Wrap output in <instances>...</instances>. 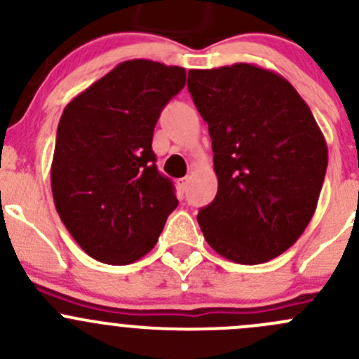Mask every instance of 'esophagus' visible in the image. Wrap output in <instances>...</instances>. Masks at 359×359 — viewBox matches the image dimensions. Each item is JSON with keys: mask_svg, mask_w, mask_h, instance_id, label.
Masks as SVG:
<instances>
[{"mask_svg": "<svg viewBox=\"0 0 359 359\" xmlns=\"http://www.w3.org/2000/svg\"><path fill=\"white\" fill-rule=\"evenodd\" d=\"M187 184H189V180H187V177H186V179H180L179 180V191H180V193H186V191H187Z\"/></svg>", "mask_w": 359, "mask_h": 359, "instance_id": "esophagus-1", "label": "esophagus"}]
</instances>
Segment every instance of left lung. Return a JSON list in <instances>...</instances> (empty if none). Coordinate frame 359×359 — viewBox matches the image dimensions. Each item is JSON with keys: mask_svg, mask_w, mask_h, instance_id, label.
<instances>
[{"mask_svg": "<svg viewBox=\"0 0 359 359\" xmlns=\"http://www.w3.org/2000/svg\"><path fill=\"white\" fill-rule=\"evenodd\" d=\"M187 90L208 123L215 200L198 212L206 243L238 264L281 255L313 219L328 147L283 76L253 64L191 69Z\"/></svg>", "mask_w": 359, "mask_h": 359, "instance_id": "8db88e82", "label": "left lung"}]
</instances>
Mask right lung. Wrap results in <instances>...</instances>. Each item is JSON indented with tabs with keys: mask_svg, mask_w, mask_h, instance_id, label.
Segmentation results:
<instances>
[{
	"mask_svg": "<svg viewBox=\"0 0 359 359\" xmlns=\"http://www.w3.org/2000/svg\"><path fill=\"white\" fill-rule=\"evenodd\" d=\"M186 85V69L126 60L71 100L60 116L52 193L76 243L99 262L125 266L156 245L177 208L153 132Z\"/></svg>",
	"mask_w": 359,
	"mask_h": 359,
	"instance_id": "add662e5",
	"label": "right lung"
}]
</instances>
